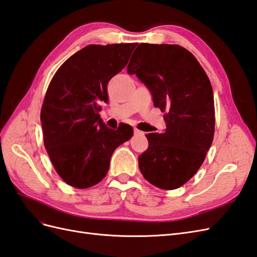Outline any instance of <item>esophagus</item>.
Instances as JSON below:
<instances>
[{
	"mask_svg": "<svg viewBox=\"0 0 257 257\" xmlns=\"http://www.w3.org/2000/svg\"><path fill=\"white\" fill-rule=\"evenodd\" d=\"M134 134L135 135H145V133H144V132H142V131H139L138 128H134Z\"/></svg>",
	"mask_w": 257,
	"mask_h": 257,
	"instance_id": "34e87169",
	"label": "esophagus"
}]
</instances>
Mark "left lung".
<instances>
[{
	"label": "left lung",
	"mask_w": 257,
	"mask_h": 257,
	"mask_svg": "<svg viewBox=\"0 0 257 257\" xmlns=\"http://www.w3.org/2000/svg\"><path fill=\"white\" fill-rule=\"evenodd\" d=\"M164 114V133H149L138 157L147 181L162 190L180 188L203 164L214 134L210 80L196 58L178 45L139 44L127 65Z\"/></svg>",
	"instance_id": "1"
}]
</instances>
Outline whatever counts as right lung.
Wrapping results in <instances>:
<instances>
[{
	"instance_id": "right-lung-1",
	"label": "right lung",
	"mask_w": 257,
	"mask_h": 257,
	"mask_svg": "<svg viewBox=\"0 0 257 257\" xmlns=\"http://www.w3.org/2000/svg\"><path fill=\"white\" fill-rule=\"evenodd\" d=\"M136 44L89 45L54 74L41 111L44 145L58 175L74 188L87 189L105 178L113 151L133 136L122 124L111 130L100 119L107 85L127 64Z\"/></svg>"
}]
</instances>
